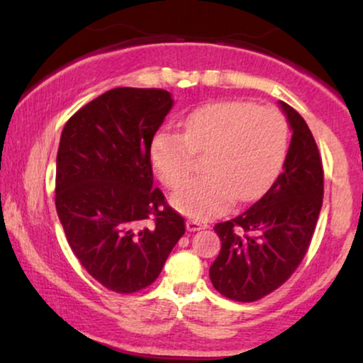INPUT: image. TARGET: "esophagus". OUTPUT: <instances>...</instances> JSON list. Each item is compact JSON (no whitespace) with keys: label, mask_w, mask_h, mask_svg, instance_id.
Wrapping results in <instances>:
<instances>
[{"label":"esophagus","mask_w":363,"mask_h":363,"mask_svg":"<svg viewBox=\"0 0 363 363\" xmlns=\"http://www.w3.org/2000/svg\"><path fill=\"white\" fill-rule=\"evenodd\" d=\"M203 228H206V225H203V223L196 221V220H188L186 221V230L188 231H200Z\"/></svg>","instance_id":"1"}]
</instances>
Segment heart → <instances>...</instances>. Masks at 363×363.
I'll use <instances>...</instances> for the list:
<instances>
[{
    "mask_svg": "<svg viewBox=\"0 0 363 363\" xmlns=\"http://www.w3.org/2000/svg\"><path fill=\"white\" fill-rule=\"evenodd\" d=\"M182 127V133L163 130L153 137L150 160L163 185L178 188L192 172L194 155L207 153V175L172 195L173 205L191 218L220 215L235 196H261L284 165L289 123L274 107L213 102L188 113Z\"/></svg>",
    "mask_w": 363,
    "mask_h": 363,
    "instance_id": "b5f03b06",
    "label": "heart"
}]
</instances>
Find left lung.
<instances>
[{
  "label": "left lung",
  "instance_id": "obj_1",
  "mask_svg": "<svg viewBox=\"0 0 363 363\" xmlns=\"http://www.w3.org/2000/svg\"><path fill=\"white\" fill-rule=\"evenodd\" d=\"M292 128L284 170L261 200L215 225L221 251L210 279L238 302L261 299L281 287L304 259L324 196V168L317 143L299 112L279 102Z\"/></svg>",
  "mask_w": 363,
  "mask_h": 363
}]
</instances>
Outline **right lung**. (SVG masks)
Wrapping results in <instances>:
<instances>
[{"label":"right lung","mask_w":363,"mask_h":363,"mask_svg":"<svg viewBox=\"0 0 363 363\" xmlns=\"http://www.w3.org/2000/svg\"><path fill=\"white\" fill-rule=\"evenodd\" d=\"M173 106L163 89L117 87L69 118L56 158V210L94 279L118 294L145 289L185 235L153 188L150 145Z\"/></svg>","instance_id":"add662e5"}]
</instances>
